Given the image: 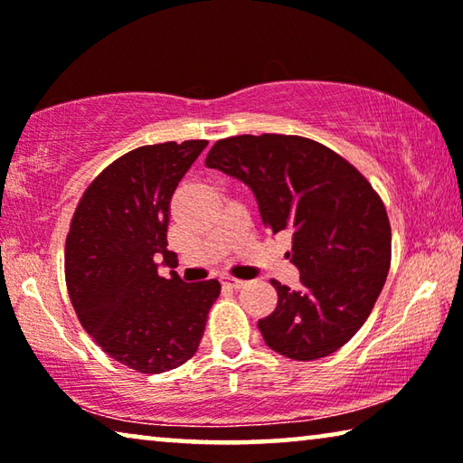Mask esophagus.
Wrapping results in <instances>:
<instances>
[{
  "mask_svg": "<svg viewBox=\"0 0 463 463\" xmlns=\"http://www.w3.org/2000/svg\"><path fill=\"white\" fill-rule=\"evenodd\" d=\"M222 286H224V288H231V289H241L242 286H245V281H242V279H234V278H224V279H222Z\"/></svg>",
  "mask_w": 463,
  "mask_h": 463,
  "instance_id": "34e87169",
  "label": "esophagus"
}]
</instances>
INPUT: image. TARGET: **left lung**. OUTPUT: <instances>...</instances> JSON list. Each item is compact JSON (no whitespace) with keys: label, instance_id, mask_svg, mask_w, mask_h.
<instances>
[{"label":"left lung","instance_id":"obj_1","mask_svg":"<svg viewBox=\"0 0 463 463\" xmlns=\"http://www.w3.org/2000/svg\"><path fill=\"white\" fill-rule=\"evenodd\" d=\"M206 167L255 194L263 224L292 232L300 289L271 279L278 307L257 326L296 362L335 354L370 317L386 284L392 231L383 202L359 171L317 140L241 135L210 148Z\"/></svg>","mask_w":463,"mask_h":463}]
</instances>
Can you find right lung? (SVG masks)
Masks as SVG:
<instances>
[{
    "instance_id": "right-lung-1",
    "label": "right lung",
    "mask_w": 463,
    "mask_h": 463,
    "mask_svg": "<svg viewBox=\"0 0 463 463\" xmlns=\"http://www.w3.org/2000/svg\"><path fill=\"white\" fill-rule=\"evenodd\" d=\"M208 140L138 146L93 179L65 242V279L75 315L106 354L140 373L185 364L221 294L216 279L161 278L171 265L169 202Z\"/></svg>"
}]
</instances>
